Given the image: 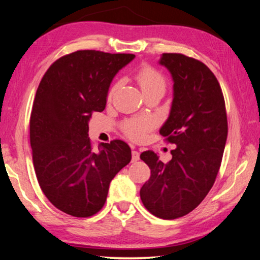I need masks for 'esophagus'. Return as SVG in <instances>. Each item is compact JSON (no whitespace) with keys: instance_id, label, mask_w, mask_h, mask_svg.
Masks as SVG:
<instances>
[{"instance_id":"34e87169","label":"esophagus","mask_w":260,"mask_h":260,"mask_svg":"<svg viewBox=\"0 0 260 260\" xmlns=\"http://www.w3.org/2000/svg\"><path fill=\"white\" fill-rule=\"evenodd\" d=\"M139 159H140V152L136 151V150L132 151V161L135 162V161H138Z\"/></svg>"}]
</instances>
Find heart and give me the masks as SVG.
I'll return each instance as SVG.
<instances>
[{
	"mask_svg": "<svg viewBox=\"0 0 260 260\" xmlns=\"http://www.w3.org/2000/svg\"><path fill=\"white\" fill-rule=\"evenodd\" d=\"M136 81L142 89L143 94L146 95L150 91H161L164 94L166 88L165 78L151 67H142L135 76ZM114 90V87L111 88L109 95L111 96ZM152 121L150 119H133L126 121L122 128L125 133L133 140H141L144 138L149 129L152 128Z\"/></svg>",
	"mask_w": 260,
	"mask_h": 260,
	"instance_id": "1",
	"label": "heart"
}]
</instances>
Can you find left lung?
Instances as JSON below:
<instances>
[{"label":"left lung","mask_w":260,"mask_h":260,"mask_svg":"<svg viewBox=\"0 0 260 260\" xmlns=\"http://www.w3.org/2000/svg\"><path fill=\"white\" fill-rule=\"evenodd\" d=\"M159 64L173 79L170 116L159 129L177 148L167 164L151 150L140 158L150 167V179L140 190L149 212L177 219L197 208L219 172L227 140L225 100L212 71L182 54H162Z\"/></svg>","instance_id":"obj_1"}]
</instances>
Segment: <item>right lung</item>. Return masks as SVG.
Listing matches in <instances>:
<instances>
[{"instance_id": "1", "label": "right lung", "mask_w": 260, "mask_h": 260, "mask_svg": "<svg viewBox=\"0 0 260 260\" xmlns=\"http://www.w3.org/2000/svg\"><path fill=\"white\" fill-rule=\"evenodd\" d=\"M135 55L79 50L47 70L33 102L29 141L43 193L73 217H91L103 208L109 186L132 159L121 140L100 143L88 138L93 112H102L113 78Z\"/></svg>"}]
</instances>
